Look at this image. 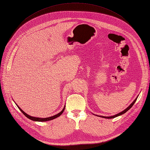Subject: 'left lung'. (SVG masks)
Returning a JSON list of instances; mask_svg holds the SVG:
<instances>
[{"instance_id":"left-lung-1","label":"left lung","mask_w":150,"mask_h":150,"mask_svg":"<svg viewBox=\"0 0 150 150\" xmlns=\"http://www.w3.org/2000/svg\"><path fill=\"white\" fill-rule=\"evenodd\" d=\"M137 99V98H136L135 100L133 101V103H131V104L129 107H128L127 108H126V109H125L124 111H122L121 112H120V113H118V114H117V115H114V116H111V117H103V116H99V117H102V118H115V117H118V116H120V115H123V114L125 113V112H127V111H128V110L130 109L131 108V107H132V106L134 105V103H135Z\"/></svg>"}]
</instances>
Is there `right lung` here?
<instances>
[{
  "label": "right lung",
  "mask_w": 150,
  "mask_h": 150,
  "mask_svg": "<svg viewBox=\"0 0 150 150\" xmlns=\"http://www.w3.org/2000/svg\"><path fill=\"white\" fill-rule=\"evenodd\" d=\"M17 107H18V108H19V109L21 110V111L23 112V115H25L27 118H28L29 119H30V120H33V121H38V122H45V121H48V120H53V119H54V118H57L58 117H59V116L63 113V112L64 111V110H65V107H64V108L63 109V110H62V111H61L60 112H59V113H58V114L56 115L52 116V117H48V118H38V117H31V116L27 115V114L26 113V112H24L23 111V110L19 108V106L17 105Z\"/></svg>",
  "instance_id": "add662e5"
}]
</instances>
